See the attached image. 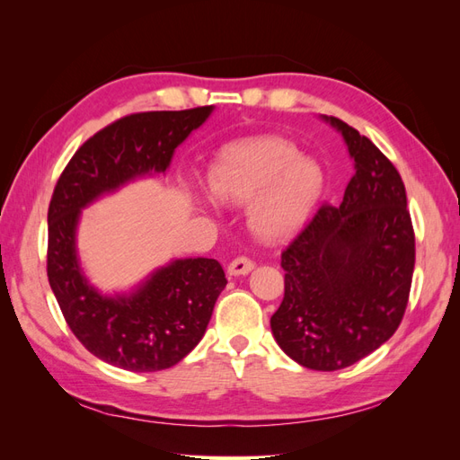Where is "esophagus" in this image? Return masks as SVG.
<instances>
[{"label":"esophagus","instance_id":"1","mask_svg":"<svg viewBox=\"0 0 460 460\" xmlns=\"http://www.w3.org/2000/svg\"><path fill=\"white\" fill-rule=\"evenodd\" d=\"M253 267H255V262L252 259L238 257L228 264V274L230 276H245L253 270Z\"/></svg>","mask_w":460,"mask_h":460}]
</instances>
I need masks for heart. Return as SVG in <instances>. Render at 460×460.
<instances>
[{
  "label": "heart",
  "instance_id": "heart-1",
  "mask_svg": "<svg viewBox=\"0 0 460 460\" xmlns=\"http://www.w3.org/2000/svg\"><path fill=\"white\" fill-rule=\"evenodd\" d=\"M326 176L314 159L282 137L262 136L220 151L207 174L211 196L247 205V226L259 240L276 243L296 235L314 211ZM203 208L205 199H199Z\"/></svg>",
  "mask_w": 460,
  "mask_h": 460
}]
</instances>
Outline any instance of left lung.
<instances>
[{
  "label": "left lung",
  "mask_w": 460,
  "mask_h": 460,
  "mask_svg": "<svg viewBox=\"0 0 460 460\" xmlns=\"http://www.w3.org/2000/svg\"><path fill=\"white\" fill-rule=\"evenodd\" d=\"M355 172L340 207L323 205L282 252L284 299L270 318L280 349L305 368L355 365L394 336L414 270L405 184L367 136L336 117Z\"/></svg>",
  "instance_id": "8db88e82"
}]
</instances>
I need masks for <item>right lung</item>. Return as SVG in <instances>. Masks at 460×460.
Here are the masks:
<instances>
[{
  "instance_id": "add662e5",
  "label": "right lung",
  "mask_w": 460,
  "mask_h": 460,
  "mask_svg": "<svg viewBox=\"0 0 460 460\" xmlns=\"http://www.w3.org/2000/svg\"><path fill=\"white\" fill-rule=\"evenodd\" d=\"M211 107L149 111L109 124L82 146L58 180L48 211V278L68 328L97 358L132 372L180 363L211 320L226 276L207 257L174 259L122 294H102L82 270V208L137 178L164 174L174 149Z\"/></svg>"
}]
</instances>
